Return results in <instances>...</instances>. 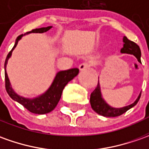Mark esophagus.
Wrapping results in <instances>:
<instances>
[{
  "label": "esophagus",
  "mask_w": 149,
  "mask_h": 149,
  "mask_svg": "<svg viewBox=\"0 0 149 149\" xmlns=\"http://www.w3.org/2000/svg\"><path fill=\"white\" fill-rule=\"evenodd\" d=\"M88 67H89V65H88V63H82V64L79 65V70H80L81 71L88 70Z\"/></svg>",
  "instance_id": "1"
}]
</instances>
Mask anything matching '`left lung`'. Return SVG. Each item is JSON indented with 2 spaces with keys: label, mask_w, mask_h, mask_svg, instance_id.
Here are the masks:
<instances>
[{
  "label": "left lung",
  "mask_w": 149,
  "mask_h": 149,
  "mask_svg": "<svg viewBox=\"0 0 149 149\" xmlns=\"http://www.w3.org/2000/svg\"><path fill=\"white\" fill-rule=\"evenodd\" d=\"M123 47L121 49V51H120L121 53L132 54L137 58L139 63H141V60H140L141 51H140L139 46L133 41L129 40L126 36L123 37ZM140 96H141V92L139 93L137 99L132 104H129V105L122 108L112 107L106 103V101L102 97L100 82L98 80V84H97L96 89L92 92L91 96H90V104H91L92 109L100 115L104 116V117H117V116L122 115L123 113H126L130 109L134 107L135 104L138 103Z\"/></svg>",
  "instance_id": "1"
}]
</instances>
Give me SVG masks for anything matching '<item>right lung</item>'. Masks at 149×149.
<instances>
[{"mask_svg":"<svg viewBox=\"0 0 149 149\" xmlns=\"http://www.w3.org/2000/svg\"><path fill=\"white\" fill-rule=\"evenodd\" d=\"M52 27H53L52 26H49L47 27L36 28V29L31 31L29 32H26L24 35H20L16 39L14 46L13 47V49H11L10 53H8L6 61H5V79H6V92L13 100L18 102L22 105H23L30 112H31L33 113H36V114H45L55 109L57 103L61 99V93H62L65 86L70 81L72 80L74 77L78 75L79 71V69L72 68L67 70L58 71L56 74V76L54 78L53 83L50 85V87L44 93L40 94V96L33 97V98H26V97L17 94L14 91V89L12 88L9 77L6 72V66L8 64L9 59L12 56V53H13L14 49L16 48L18 41L22 38V36L30 33H44V32L48 31Z\"/></svg>","mask_w":149,"mask_h":149,"instance_id":"1","label":"right lung"}]
</instances>
